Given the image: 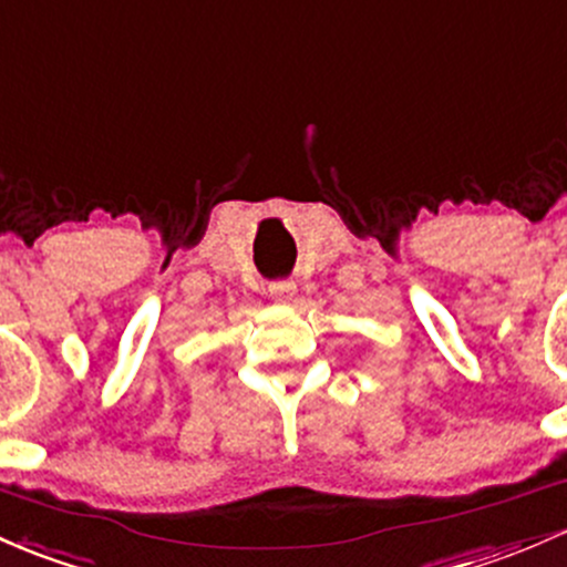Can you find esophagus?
Segmentation results:
<instances>
[{
	"instance_id": "obj_1",
	"label": "esophagus",
	"mask_w": 567,
	"mask_h": 567,
	"mask_svg": "<svg viewBox=\"0 0 567 567\" xmlns=\"http://www.w3.org/2000/svg\"><path fill=\"white\" fill-rule=\"evenodd\" d=\"M269 296L274 301H290L296 296V285L290 279H282V282H271L269 285Z\"/></svg>"
}]
</instances>
